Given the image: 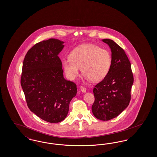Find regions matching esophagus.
I'll use <instances>...</instances> for the list:
<instances>
[{"label":"esophagus","instance_id":"1","mask_svg":"<svg viewBox=\"0 0 157 157\" xmlns=\"http://www.w3.org/2000/svg\"><path fill=\"white\" fill-rule=\"evenodd\" d=\"M80 89H81V91H82L83 93H86V88L84 86H81V87H80Z\"/></svg>","mask_w":157,"mask_h":157}]
</instances>
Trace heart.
Returning <instances> with one entry per match:
<instances>
[{
    "label": "heart",
    "instance_id": "heart-1",
    "mask_svg": "<svg viewBox=\"0 0 157 157\" xmlns=\"http://www.w3.org/2000/svg\"><path fill=\"white\" fill-rule=\"evenodd\" d=\"M111 62L108 51L94 44H85L74 49L70 53V59L62 61V66L70 80H74L79 75L81 68L86 79L98 82L107 75Z\"/></svg>",
    "mask_w": 157,
    "mask_h": 157
}]
</instances>
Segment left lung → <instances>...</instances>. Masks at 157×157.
I'll list each match as a JSON object with an SVG mask.
<instances>
[{"mask_svg":"<svg viewBox=\"0 0 157 157\" xmlns=\"http://www.w3.org/2000/svg\"><path fill=\"white\" fill-rule=\"evenodd\" d=\"M102 41L109 46L112 62L107 75L93 89L95 101L91 110L97 119L108 121L119 116L128 106L133 76L123 49L112 40L103 39Z\"/></svg>","mask_w":157,"mask_h":157,"instance_id":"8db88e82","label":"left lung"}]
</instances>
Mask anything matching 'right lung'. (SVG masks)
Returning <instances> with one entry per match:
<instances>
[{
  "label": "right lung",
  "instance_id": "obj_1",
  "mask_svg": "<svg viewBox=\"0 0 157 157\" xmlns=\"http://www.w3.org/2000/svg\"><path fill=\"white\" fill-rule=\"evenodd\" d=\"M64 42L55 38L37 43L26 53L21 85L29 109L51 123L67 117L69 105L76 94V84L63 76L58 56Z\"/></svg>",
  "mask_w": 157,
  "mask_h": 157
}]
</instances>
